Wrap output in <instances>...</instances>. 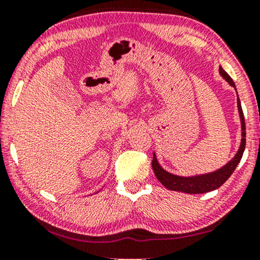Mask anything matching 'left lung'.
<instances>
[{"instance_id": "left-lung-1", "label": "left lung", "mask_w": 260, "mask_h": 260, "mask_svg": "<svg viewBox=\"0 0 260 260\" xmlns=\"http://www.w3.org/2000/svg\"><path fill=\"white\" fill-rule=\"evenodd\" d=\"M219 73L231 86L236 88L232 78L227 74L225 71L222 70V67H219ZM238 95V93H237ZM237 104H238V111H239L240 117V123H241V142L240 147L238 149L237 154L234 155V157L231 159L230 162H227L225 166L221 168L215 170V172L208 173V174H201V175H195V176H179L174 175V174L167 172L159 166V163L156 158V155L154 152V157H152V169L157 180L165 186L167 189L175 190V191H182V193L187 194H202L207 193V191H212L218 189L220 186H222L223 183L229 180V177L232 175L234 170H236L237 166L239 165L241 157H243L245 145H246V127H245V118L243 109H241L240 99L239 95L237 98Z\"/></svg>"}]
</instances>
